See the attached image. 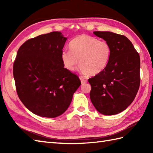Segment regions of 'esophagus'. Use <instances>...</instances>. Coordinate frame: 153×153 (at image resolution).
<instances>
[{
  "label": "esophagus",
  "instance_id": "esophagus-1",
  "mask_svg": "<svg viewBox=\"0 0 153 153\" xmlns=\"http://www.w3.org/2000/svg\"><path fill=\"white\" fill-rule=\"evenodd\" d=\"M79 79H80V81L81 82H82V83H85L87 82V80L85 79H84L83 77H79Z\"/></svg>",
  "mask_w": 153,
  "mask_h": 153
}]
</instances>
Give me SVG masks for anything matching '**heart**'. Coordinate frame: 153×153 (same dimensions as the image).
<instances>
[{
    "mask_svg": "<svg viewBox=\"0 0 153 153\" xmlns=\"http://www.w3.org/2000/svg\"><path fill=\"white\" fill-rule=\"evenodd\" d=\"M69 47L70 51L64 50L61 53L62 61L68 70L74 71L79 61L81 72L95 76L108 66L111 48L106 41L82 35L71 40Z\"/></svg>",
    "mask_w": 153,
    "mask_h": 153,
    "instance_id": "b5f03b06",
    "label": "heart"
}]
</instances>
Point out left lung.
Segmentation results:
<instances>
[{
  "mask_svg": "<svg viewBox=\"0 0 153 153\" xmlns=\"http://www.w3.org/2000/svg\"><path fill=\"white\" fill-rule=\"evenodd\" d=\"M111 48L108 66L101 74L89 79L90 99L98 112L114 115L134 101L140 85V57L124 35L110 31H94Z\"/></svg>",
  "mask_w": 153,
  "mask_h": 153,
  "instance_id": "left-lung-1",
  "label": "left lung"
}]
</instances>
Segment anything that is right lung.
<instances>
[{"instance_id":"1","label":"right lung","mask_w":153,"mask_h":153,"mask_svg":"<svg viewBox=\"0 0 153 153\" xmlns=\"http://www.w3.org/2000/svg\"><path fill=\"white\" fill-rule=\"evenodd\" d=\"M66 40L61 32L53 31L30 39L18 51L13 65L16 91L35 114L45 118L62 114L81 85L61 59Z\"/></svg>"}]
</instances>
